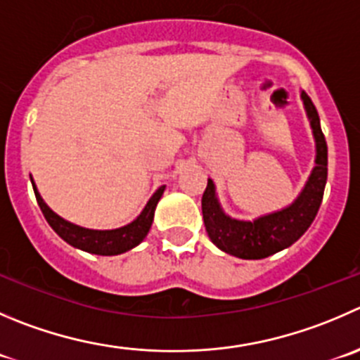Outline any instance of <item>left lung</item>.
I'll return each instance as SVG.
<instances>
[{
  "mask_svg": "<svg viewBox=\"0 0 360 360\" xmlns=\"http://www.w3.org/2000/svg\"><path fill=\"white\" fill-rule=\"evenodd\" d=\"M300 101L309 120L316 155L302 191L288 207L263 214L252 221L235 219L221 207L215 184L208 178L201 198L205 228L210 240L228 255L242 259H262L276 255L295 244L316 217L327 184V143L321 132L320 116L306 91H300Z\"/></svg>",
  "mask_w": 360,
  "mask_h": 360,
  "instance_id": "obj_1",
  "label": "left lung"
}]
</instances>
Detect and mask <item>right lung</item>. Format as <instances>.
Segmentation results:
<instances>
[{"mask_svg": "<svg viewBox=\"0 0 360 360\" xmlns=\"http://www.w3.org/2000/svg\"><path fill=\"white\" fill-rule=\"evenodd\" d=\"M32 186L33 191H35L40 210H42L44 217L49 222L51 228H53L67 244H70L72 248L81 249V251H86L98 256L122 255V252L131 251L136 245L141 244V242L145 240L146 235H148L150 228H152L157 203H159V200L164 194V189H166V186L159 187V189L153 193V196L148 200V203L145 205L141 214H139L134 221L129 222V224L115 229H90L60 217V215H58L56 212L51 210V208L47 207L46 201L42 200L35 182H33V178Z\"/></svg>", "mask_w": 360, "mask_h": 360, "instance_id": "1", "label": "right lung"}]
</instances>
